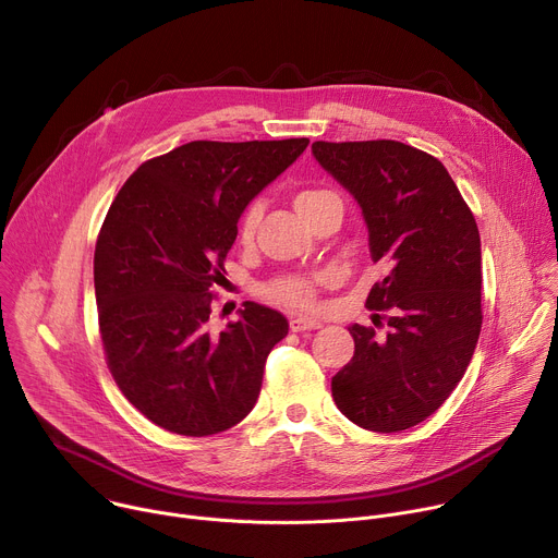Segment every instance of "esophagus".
<instances>
[{
	"instance_id": "1",
	"label": "esophagus",
	"mask_w": 558,
	"mask_h": 558,
	"mask_svg": "<svg viewBox=\"0 0 558 558\" xmlns=\"http://www.w3.org/2000/svg\"><path fill=\"white\" fill-rule=\"evenodd\" d=\"M289 327L293 333H302V331H315L323 327V320L317 317H308V315H293L289 320Z\"/></svg>"
}]
</instances>
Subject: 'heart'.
Returning <instances> with one entry per match:
<instances>
[{"label":"heart","mask_w":558,"mask_h":558,"mask_svg":"<svg viewBox=\"0 0 558 558\" xmlns=\"http://www.w3.org/2000/svg\"><path fill=\"white\" fill-rule=\"evenodd\" d=\"M331 203H340V198L329 190L308 187L293 196V207L304 220H308L315 211H320ZM258 220H260V205L254 203L245 209V214L241 216V222H238V241L243 245H250L254 241ZM317 284H320V280L302 278V276H280L265 287V295L284 306H311L315 304Z\"/></svg>","instance_id":"1"}]
</instances>
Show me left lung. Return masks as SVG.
Returning <instances> with one entry per match:
<instances>
[{"label":"left lung","instance_id":"left-lung-1","mask_svg":"<svg viewBox=\"0 0 558 558\" xmlns=\"http://www.w3.org/2000/svg\"><path fill=\"white\" fill-rule=\"evenodd\" d=\"M311 149L362 207L371 258L388 269L366 298L386 331L349 327L355 353L331 379L333 400L366 430L400 433L448 400L472 360L484 320L480 229L441 161L417 147L379 138Z\"/></svg>","mask_w":558,"mask_h":558}]
</instances>
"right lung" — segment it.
<instances>
[{
	"instance_id": "right-lung-1",
	"label": "right lung",
	"mask_w": 558,
	"mask_h": 558,
	"mask_svg": "<svg viewBox=\"0 0 558 558\" xmlns=\"http://www.w3.org/2000/svg\"><path fill=\"white\" fill-rule=\"evenodd\" d=\"M308 138L192 141L145 161L119 190L95 247V293L108 368L151 424L207 437L243 422L287 317L245 302L211 333L214 284L250 201Z\"/></svg>"
}]
</instances>
